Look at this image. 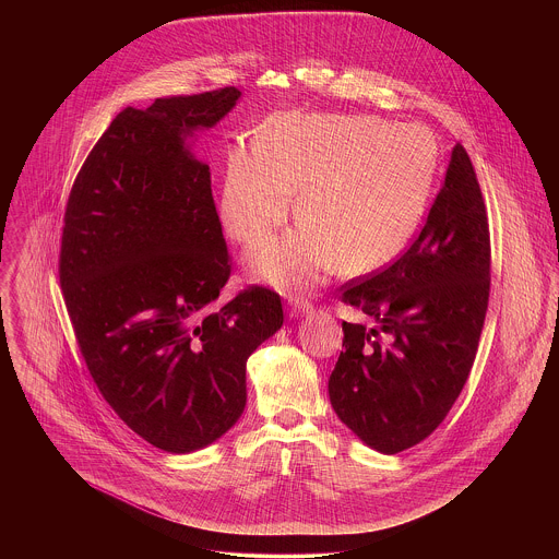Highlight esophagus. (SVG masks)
Masks as SVG:
<instances>
[{"label": "esophagus", "mask_w": 559, "mask_h": 559, "mask_svg": "<svg viewBox=\"0 0 559 559\" xmlns=\"http://www.w3.org/2000/svg\"><path fill=\"white\" fill-rule=\"evenodd\" d=\"M312 310V306L306 301V299H299V297H290V306H288V312L290 317H301V314H308Z\"/></svg>", "instance_id": "obj_1"}]
</instances>
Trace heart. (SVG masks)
<instances>
[{"label": "heart", "instance_id": "b5f03b06", "mask_svg": "<svg viewBox=\"0 0 559 559\" xmlns=\"http://www.w3.org/2000/svg\"><path fill=\"white\" fill-rule=\"evenodd\" d=\"M260 148L228 153L219 217L226 233L251 245L293 211L297 230L249 253L258 277L282 290H306L342 262L361 275L392 262L417 235L439 151L417 124L372 116L284 114L260 131Z\"/></svg>", "mask_w": 559, "mask_h": 559}]
</instances>
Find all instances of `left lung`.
Returning a JSON list of instances; mask_svg holds the SVG:
<instances>
[{"instance_id": "obj_1", "label": "left lung", "mask_w": 559, "mask_h": 559, "mask_svg": "<svg viewBox=\"0 0 559 559\" xmlns=\"http://www.w3.org/2000/svg\"><path fill=\"white\" fill-rule=\"evenodd\" d=\"M490 290V239L478 178L456 144L419 237L388 269L344 286L368 322H342L329 377L337 417L372 450L424 441L463 392Z\"/></svg>"}]
</instances>
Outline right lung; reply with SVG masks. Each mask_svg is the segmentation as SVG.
Instances as JSON below:
<instances>
[{"instance_id": "1", "label": "right lung", "mask_w": 559, "mask_h": 559, "mask_svg": "<svg viewBox=\"0 0 559 559\" xmlns=\"http://www.w3.org/2000/svg\"><path fill=\"white\" fill-rule=\"evenodd\" d=\"M239 98L222 87L122 109L64 215L60 284L85 366L118 417L169 454L239 421L247 359L284 322L280 295L262 286L217 304L230 253L191 140Z\"/></svg>"}]
</instances>
